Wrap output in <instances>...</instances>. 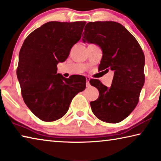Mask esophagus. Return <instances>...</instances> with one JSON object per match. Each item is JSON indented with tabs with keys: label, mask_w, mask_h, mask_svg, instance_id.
<instances>
[{
	"label": "esophagus",
	"mask_w": 161,
	"mask_h": 161,
	"mask_svg": "<svg viewBox=\"0 0 161 161\" xmlns=\"http://www.w3.org/2000/svg\"><path fill=\"white\" fill-rule=\"evenodd\" d=\"M86 85H87V86H90V78L88 77L86 78Z\"/></svg>",
	"instance_id": "obj_1"
}]
</instances>
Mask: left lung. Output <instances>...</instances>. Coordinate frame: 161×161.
<instances>
[{
    "label": "left lung",
    "mask_w": 161,
    "mask_h": 161,
    "mask_svg": "<svg viewBox=\"0 0 161 161\" xmlns=\"http://www.w3.org/2000/svg\"><path fill=\"white\" fill-rule=\"evenodd\" d=\"M83 43L101 48L103 56L99 70H113L110 87L97 79L91 86L99 91L98 98L90 103L92 111L102 121L119 123L135 109L145 83L144 53L134 36L119 23L96 21L87 23Z\"/></svg>",
    "instance_id": "obj_1"
}]
</instances>
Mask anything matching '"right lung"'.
I'll list each match as a JSON object with an SVG mask.
<instances>
[{"label":"right lung","mask_w":161,"mask_h":161,"mask_svg":"<svg viewBox=\"0 0 161 161\" xmlns=\"http://www.w3.org/2000/svg\"><path fill=\"white\" fill-rule=\"evenodd\" d=\"M86 22L51 21L25 38L18 58L17 77L25 103L36 116L46 122L67 113L72 99L85 90V76L68 78L57 73L70 49L80 41Z\"/></svg>","instance_id":"obj_1"}]
</instances>
